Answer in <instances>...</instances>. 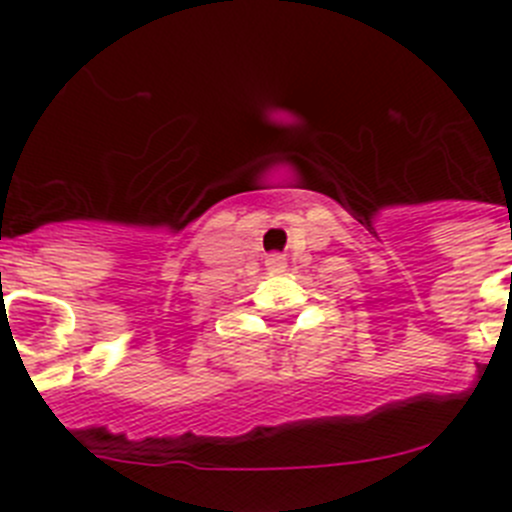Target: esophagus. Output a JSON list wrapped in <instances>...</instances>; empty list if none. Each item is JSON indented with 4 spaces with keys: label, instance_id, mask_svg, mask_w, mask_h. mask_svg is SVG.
Here are the masks:
<instances>
[{
    "label": "esophagus",
    "instance_id": "34e87169",
    "mask_svg": "<svg viewBox=\"0 0 512 512\" xmlns=\"http://www.w3.org/2000/svg\"><path fill=\"white\" fill-rule=\"evenodd\" d=\"M265 267L270 273H283L285 270V257L280 252H273V255L265 257Z\"/></svg>",
    "mask_w": 512,
    "mask_h": 512
}]
</instances>
